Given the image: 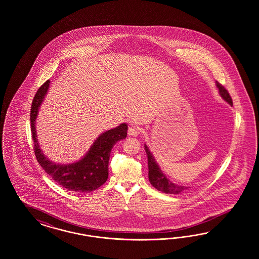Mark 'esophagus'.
<instances>
[{"label": "esophagus", "mask_w": 259, "mask_h": 259, "mask_svg": "<svg viewBox=\"0 0 259 259\" xmlns=\"http://www.w3.org/2000/svg\"><path fill=\"white\" fill-rule=\"evenodd\" d=\"M140 128L139 127H137V126H131V127H129V129H128V135L130 136V137H137V136H139V134H140Z\"/></svg>", "instance_id": "1"}]
</instances>
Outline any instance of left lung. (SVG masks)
Instances as JSON below:
<instances>
[{
	"label": "left lung",
	"instance_id": "8db88e82",
	"mask_svg": "<svg viewBox=\"0 0 259 259\" xmlns=\"http://www.w3.org/2000/svg\"><path fill=\"white\" fill-rule=\"evenodd\" d=\"M215 85L219 89L220 97L229 103L231 106H233V101L231 96L228 93L227 90L220 85V83L217 81ZM144 149L147 155V159H148V178H149L150 183L155 187V188L164 193V194H171V195H180L185 190L191 188L188 186H183V185H179L174 183L172 181H170L166 176L164 172L161 171L159 165L157 164V160L155 157L153 156L152 152L150 151L149 147L144 144Z\"/></svg>",
	"mask_w": 259,
	"mask_h": 259
}]
</instances>
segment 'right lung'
Wrapping results in <instances>:
<instances>
[{
	"label": "right lung",
	"mask_w": 259,
	"mask_h": 259,
	"mask_svg": "<svg viewBox=\"0 0 259 259\" xmlns=\"http://www.w3.org/2000/svg\"><path fill=\"white\" fill-rule=\"evenodd\" d=\"M49 84L50 80H47L38 89L33 99L30 111L32 139L37 160L47 175L63 188L79 193L92 192L107 181L111 150L118 141L125 139L128 126L126 123H121L116 128L101 134L85 155L75 162L61 164L51 161L40 149L36 131V119L39 107L48 92Z\"/></svg>",
	"instance_id": "add662e5"
}]
</instances>
